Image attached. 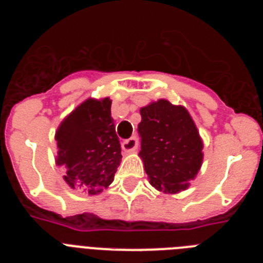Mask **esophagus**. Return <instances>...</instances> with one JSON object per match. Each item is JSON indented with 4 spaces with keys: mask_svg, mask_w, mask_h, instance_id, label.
Wrapping results in <instances>:
<instances>
[{
    "mask_svg": "<svg viewBox=\"0 0 263 263\" xmlns=\"http://www.w3.org/2000/svg\"><path fill=\"white\" fill-rule=\"evenodd\" d=\"M121 146H122V150H124L125 153H132L138 147V139H137L136 137H132V138L124 141Z\"/></svg>",
    "mask_w": 263,
    "mask_h": 263,
    "instance_id": "esophagus-1",
    "label": "esophagus"
}]
</instances>
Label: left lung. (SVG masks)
I'll list each match as a JSON object with an SVG mask.
<instances>
[{
  "instance_id": "8db88e82",
  "label": "left lung",
  "mask_w": 263,
  "mask_h": 263,
  "mask_svg": "<svg viewBox=\"0 0 263 263\" xmlns=\"http://www.w3.org/2000/svg\"><path fill=\"white\" fill-rule=\"evenodd\" d=\"M139 113V157L150 184L164 194L188 188L203 163V141L188 110L158 100Z\"/></svg>"
}]
</instances>
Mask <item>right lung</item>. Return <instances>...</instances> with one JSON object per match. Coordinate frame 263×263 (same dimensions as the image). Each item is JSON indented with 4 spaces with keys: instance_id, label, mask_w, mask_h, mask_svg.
Listing matches in <instances>:
<instances>
[{
    "instance_id": "add662e5",
    "label": "right lung",
    "mask_w": 263,
    "mask_h": 263,
    "mask_svg": "<svg viewBox=\"0 0 263 263\" xmlns=\"http://www.w3.org/2000/svg\"><path fill=\"white\" fill-rule=\"evenodd\" d=\"M110 105L109 97L85 100L58 127L57 164L73 190L97 195L115 179L122 155Z\"/></svg>"
}]
</instances>
